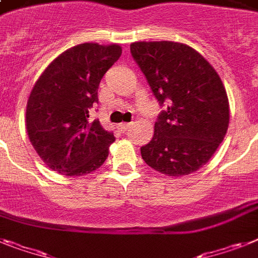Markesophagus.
I'll list each match as a JSON object with an SVG mask.
<instances>
[{
	"label": "esophagus",
	"mask_w": 258,
	"mask_h": 258,
	"mask_svg": "<svg viewBox=\"0 0 258 258\" xmlns=\"http://www.w3.org/2000/svg\"><path fill=\"white\" fill-rule=\"evenodd\" d=\"M130 124H131V123H120V124H118V128L120 130V131H125V130L130 127Z\"/></svg>",
	"instance_id": "esophagus-1"
}]
</instances>
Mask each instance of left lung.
<instances>
[{"label":"left lung","instance_id":"1","mask_svg":"<svg viewBox=\"0 0 258 258\" xmlns=\"http://www.w3.org/2000/svg\"><path fill=\"white\" fill-rule=\"evenodd\" d=\"M131 55L160 106L155 134L140 148L152 169L172 177L202 168L227 134L229 103L219 75L199 52L174 42H135Z\"/></svg>","mask_w":258,"mask_h":258}]
</instances>
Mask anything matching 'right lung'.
Returning <instances> with one entry per match:
<instances>
[{
    "label": "right lung",
    "mask_w": 258,
    "mask_h": 258,
    "mask_svg": "<svg viewBox=\"0 0 258 258\" xmlns=\"http://www.w3.org/2000/svg\"><path fill=\"white\" fill-rule=\"evenodd\" d=\"M120 53L119 44L75 45L35 82L27 101L26 128L36 153L52 170L82 176L107 159L115 138L99 120H89V109L98 103L99 82Z\"/></svg>",
    "instance_id": "add662e5"
}]
</instances>
